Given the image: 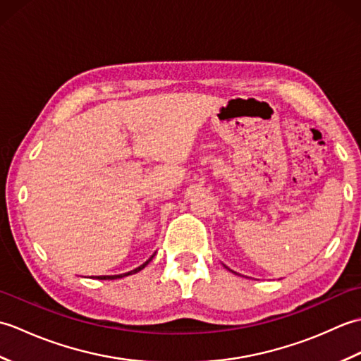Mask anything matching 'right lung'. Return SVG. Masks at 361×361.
Instances as JSON below:
<instances>
[{
    "instance_id": "add662e5",
    "label": "right lung",
    "mask_w": 361,
    "mask_h": 361,
    "mask_svg": "<svg viewBox=\"0 0 361 361\" xmlns=\"http://www.w3.org/2000/svg\"><path fill=\"white\" fill-rule=\"evenodd\" d=\"M153 257V256H152ZM152 257L147 260V262H144L141 267H137V268H135V270H132V271H128V273H124V274H114V276H97V279H119V278H124V276H128V274H133V273H137L140 270H142V268L147 265L150 260H152Z\"/></svg>"
}]
</instances>
